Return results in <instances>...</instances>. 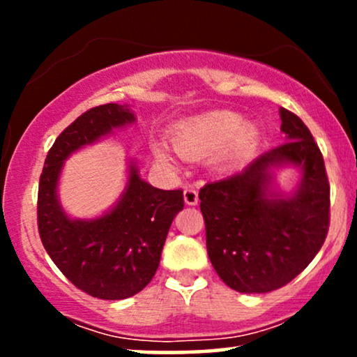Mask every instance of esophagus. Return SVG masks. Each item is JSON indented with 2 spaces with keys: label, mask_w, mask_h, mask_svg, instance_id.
<instances>
[{
  "label": "esophagus",
  "mask_w": 357,
  "mask_h": 357,
  "mask_svg": "<svg viewBox=\"0 0 357 357\" xmlns=\"http://www.w3.org/2000/svg\"><path fill=\"white\" fill-rule=\"evenodd\" d=\"M183 198H184V203H186L188 206H196L199 202L198 191H196L195 188H186L183 192Z\"/></svg>",
  "instance_id": "1"
}]
</instances>
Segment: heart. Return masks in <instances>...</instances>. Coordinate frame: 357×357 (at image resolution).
I'll return each instance as SVG.
<instances>
[{"label": "heart", "instance_id": "1", "mask_svg": "<svg viewBox=\"0 0 357 357\" xmlns=\"http://www.w3.org/2000/svg\"><path fill=\"white\" fill-rule=\"evenodd\" d=\"M260 129L255 122L241 121L231 110H215L184 121L171 134L174 153L188 161H202L211 154V167L218 173H233L248 161L257 147ZM158 161L167 165L166 153L153 147Z\"/></svg>", "mask_w": 357, "mask_h": 357}]
</instances>
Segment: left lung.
Wrapping results in <instances>:
<instances>
[{"instance_id":"left-lung-1","label":"left lung","mask_w":357,"mask_h":357,"mask_svg":"<svg viewBox=\"0 0 357 357\" xmlns=\"http://www.w3.org/2000/svg\"><path fill=\"white\" fill-rule=\"evenodd\" d=\"M284 144L257 158L238 174L199 191L206 248L213 268L230 289L265 294L294 280L321 250L329 230V181L312 134L280 107ZM294 167L292 192L275 173Z\"/></svg>"}]
</instances>
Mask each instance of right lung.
<instances>
[{
    "label": "right lung",
    "instance_id": "1",
    "mask_svg": "<svg viewBox=\"0 0 357 357\" xmlns=\"http://www.w3.org/2000/svg\"><path fill=\"white\" fill-rule=\"evenodd\" d=\"M136 122L129 105L87 110L56 137L45 159L38 188V231L53 264L77 289L104 301L136 296L153 280L174 216L183 210L181 190H158L127 162L124 191L96 218H72L63 210L59 184L73 153Z\"/></svg>",
    "mask_w": 357,
    "mask_h": 357
}]
</instances>
